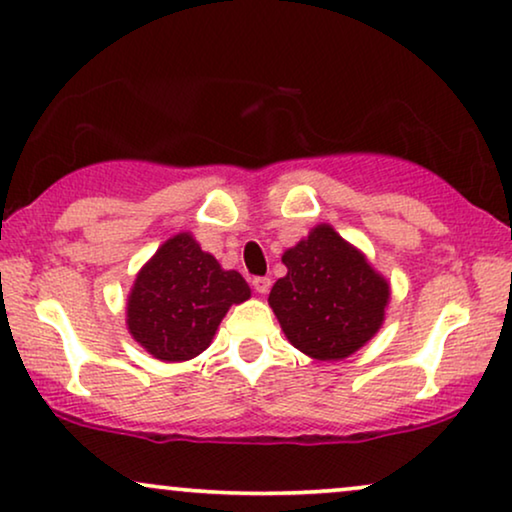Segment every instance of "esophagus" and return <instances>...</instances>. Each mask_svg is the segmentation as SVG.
Instances as JSON below:
<instances>
[{
  "label": "esophagus",
  "mask_w": 512,
  "mask_h": 512,
  "mask_svg": "<svg viewBox=\"0 0 512 512\" xmlns=\"http://www.w3.org/2000/svg\"><path fill=\"white\" fill-rule=\"evenodd\" d=\"M252 288H255V292H260V295H267V292L271 290V278H267V276L252 278Z\"/></svg>",
  "instance_id": "34e87169"
}]
</instances>
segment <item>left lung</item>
I'll list each match as a JSON object with an SVG mask.
<instances>
[{"mask_svg": "<svg viewBox=\"0 0 512 512\" xmlns=\"http://www.w3.org/2000/svg\"><path fill=\"white\" fill-rule=\"evenodd\" d=\"M288 274L269 292L288 342L313 360H344L384 325L391 283L372 267L363 250L316 224L283 252Z\"/></svg>", "mask_w": 512, "mask_h": 512, "instance_id": "left-lung-1", "label": "left lung"}]
</instances>
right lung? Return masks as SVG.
<instances>
[{
    "instance_id": "1",
    "label": "right lung",
    "mask_w": 512,
    "mask_h": 512,
    "mask_svg": "<svg viewBox=\"0 0 512 512\" xmlns=\"http://www.w3.org/2000/svg\"><path fill=\"white\" fill-rule=\"evenodd\" d=\"M245 299H250L245 278L222 269L192 231H180L135 274L126 325L149 356L182 363L208 349L229 306Z\"/></svg>"
}]
</instances>
